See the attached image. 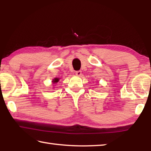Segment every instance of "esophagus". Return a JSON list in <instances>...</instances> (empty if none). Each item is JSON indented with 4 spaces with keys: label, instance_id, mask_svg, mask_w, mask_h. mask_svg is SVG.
<instances>
[{
    "label": "esophagus",
    "instance_id": "1",
    "mask_svg": "<svg viewBox=\"0 0 151 151\" xmlns=\"http://www.w3.org/2000/svg\"><path fill=\"white\" fill-rule=\"evenodd\" d=\"M75 75L77 76H80L82 75V72L81 70H78V71H76L75 72Z\"/></svg>",
    "mask_w": 151,
    "mask_h": 151
}]
</instances>
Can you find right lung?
I'll use <instances>...</instances> for the list:
<instances>
[{
	"label": "right lung",
	"instance_id": "add662e5",
	"mask_svg": "<svg viewBox=\"0 0 151 151\" xmlns=\"http://www.w3.org/2000/svg\"><path fill=\"white\" fill-rule=\"evenodd\" d=\"M59 80H60L59 78H55L53 79V80L52 81V84H55V83H58V82L59 81Z\"/></svg>",
	"mask_w": 151,
	"mask_h": 151
}]
</instances>
